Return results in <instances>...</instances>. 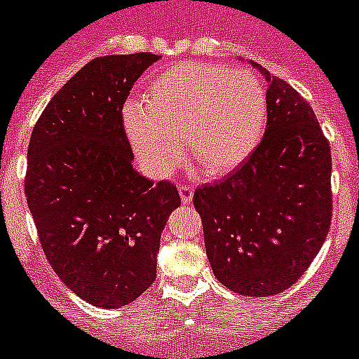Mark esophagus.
<instances>
[{
    "label": "esophagus",
    "mask_w": 359,
    "mask_h": 359,
    "mask_svg": "<svg viewBox=\"0 0 359 359\" xmlns=\"http://www.w3.org/2000/svg\"><path fill=\"white\" fill-rule=\"evenodd\" d=\"M179 193H180V201H182V204H189L193 198V186H188V184H180Z\"/></svg>",
    "instance_id": "obj_1"
}]
</instances>
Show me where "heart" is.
Returning a JSON list of instances; mask_svg holds the SVG:
<instances>
[{
  "label": "heart",
  "mask_w": 359,
  "mask_h": 359,
  "mask_svg": "<svg viewBox=\"0 0 359 359\" xmlns=\"http://www.w3.org/2000/svg\"><path fill=\"white\" fill-rule=\"evenodd\" d=\"M266 121V90L251 74L201 61L161 72L142 102L124 106L128 139L155 177H168L179 166L182 137L208 175L231 173L255 154Z\"/></svg>",
  "instance_id": "heart-1"
}]
</instances>
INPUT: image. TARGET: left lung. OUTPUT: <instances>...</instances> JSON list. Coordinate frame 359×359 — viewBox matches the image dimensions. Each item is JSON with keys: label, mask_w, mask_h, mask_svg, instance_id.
Returning <instances> with one entry per match:
<instances>
[{"label": "left lung", "mask_w": 359, "mask_h": 359, "mask_svg": "<svg viewBox=\"0 0 359 359\" xmlns=\"http://www.w3.org/2000/svg\"><path fill=\"white\" fill-rule=\"evenodd\" d=\"M267 79L266 133L222 182L195 189L208 260L227 289L273 296L300 278L332 218L329 141L309 102L251 61Z\"/></svg>", "instance_id": "left-lung-1"}]
</instances>
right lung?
<instances>
[{
	"label": "right lung",
	"instance_id": "1",
	"mask_svg": "<svg viewBox=\"0 0 359 359\" xmlns=\"http://www.w3.org/2000/svg\"><path fill=\"white\" fill-rule=\"evenodd\" d=\"M158 55L90 61L46 104L30 135L25 195L46 260L70 291L102 309L142 294L157 276L161 233L179 191L133 168L123 108Z\"/></svg>",
	"mask_w": 359,
	"mask_h": 359
}]
</instances>
